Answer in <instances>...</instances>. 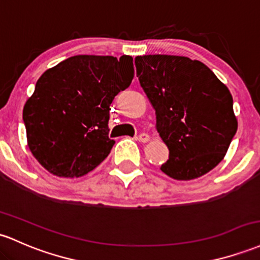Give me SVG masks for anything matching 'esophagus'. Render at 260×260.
<instances>
[{"instance_id": "34e87169", "label": "esophagus", "mask_w": 260, "mask_h": 260, "mask_svg": "<svg viewBox=\"0 0 260 260\" xmlns=\"http://www.w3.org/2000/svg\"><path fill=\"white\" fill-rule=\"evenodd\" d=\"M137 139H138L139 142H142V143H147V142L150 139V137L148 136L147 133H141V135L137 137Z\"/></svg>"}]
</instances>
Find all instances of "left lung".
<instances>
[{"mask_svg":"<svg viewBox=\"0 0 260 260\" xmlns=\"http://www.w3.org/2000/svg\"><path fill=\"white\" fill-rule=\"evenodd\" d=\"M135 62L169 149L161 172L175 180L209 173L224 158L238 127L230 90L204 62L186 56L155 54Z\"/></svg>","mask_w":260,"mask_h":260,"instance_id":"obj_1","label":"left lung"}]
</instances>
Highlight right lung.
<instances>
[{
	"instance_id": "right-lung-1",
	"label": "right lung",
	"mask_w": 260,
	"mask_h": 260,
	"mask_svg": "<svg viewBox=\"0 0 260 260\" xmlns=\"http://www.w3.org/2000/svg\"><path fill=\"white\" fill-rule=\"evenodd\" d=\"M133 76L129 55H75L45 71L23 108L28 147L39 164L60 178H80L101 164L115 144L110 105Z\"/></svg>"
}]
</instances>
